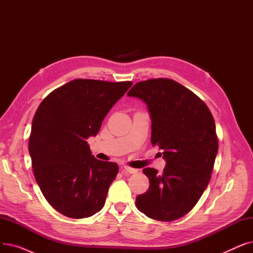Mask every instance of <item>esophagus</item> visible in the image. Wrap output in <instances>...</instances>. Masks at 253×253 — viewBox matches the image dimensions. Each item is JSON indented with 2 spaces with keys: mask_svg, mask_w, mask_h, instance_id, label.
<instances>
[{
  "mask_svg": "<svg viewBox=\"0 0 253 253\" xmlns=\"http://www.w3.org/2000/svg\"><path fill=\"white\" fill-rule=\"evenodd\" d=\"M123 169H124V171H125V172H128V173H131V174L136 173V172L138 171L137 169H135V168H131V167H129V166H124V167H123Z\"/></svg>",
  "mask_w": 253,
  "mask_h": 253,
  "instance_id": "34e87169",
  "label": "esophagus"
}]
</instances>
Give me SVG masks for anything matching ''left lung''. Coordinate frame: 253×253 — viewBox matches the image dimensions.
I'll use <instances>...</instances> for the list:
<instances>
[{"mask_svg": "<svg viewBox=\"0 0 253 253\" xmlns=\"http://www.w3.org/2000/svg\"><path fill=\"white\" fill-rule=\"evenodd\" d=\"M127 95L148 105L151 142L163 151L166 161L162 174L150 167L142 170L150 187L136 197V207L156 220L180 218L194 208L210 181L218 150L214 119L202 99L170 79L138 82Z\"/></svg>", "mask_w": 253, "mask_h": 253, "instance_id": "1", "label": "left lung"}]
</instances>
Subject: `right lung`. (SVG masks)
Instances as JSON below:
<instances>
[{
    "mask_svg": "<svg viewBox=\"0 0 253 253\" xmlns=\"http://www.w3.org/2000/svg\"><path fill=\"white\" fill-rule=\"evenodd\" d=\"M131 85L76 79L39 105L29 151L39 187L59 213L85 218L104 206L119 166L95 159L86 139L97 134L105 116Z\"/></svg>",
    "mask_w": 253,
    "mask_h": 253,
    "instance_id": "right-lung-1",
    "label": "right lung"
}]
</instances>
